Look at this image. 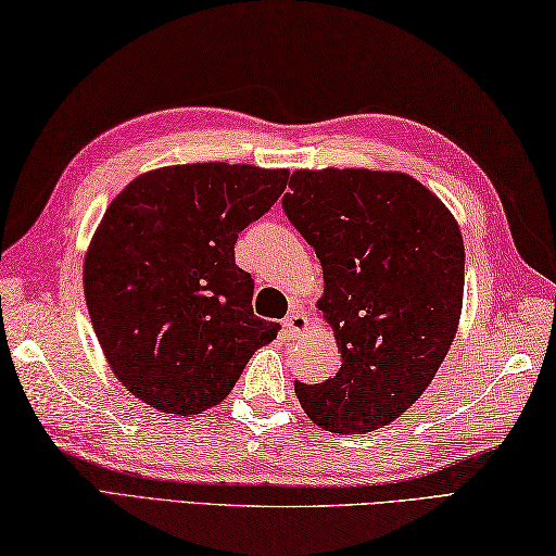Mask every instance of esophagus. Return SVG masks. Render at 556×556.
Returning a JSON list of instances; mask_svg holds the SVG:
<instances>
[{"label":"esophagus","mask_w":556,"mask_h":556,"mask_svg":"<svg viewBox=\"0 0 556 556\" xmlns=\"http://www.w3.org/2000/svg\"><path fill=\"white\" fill-rule=\"evenodd\" d=\"M305 329H308V320H305L303 311L291 308L289 315L285 317V334H287V339H299V337H303Z\"/></svg>","instance_id":"esophagus-1"}]
</instances>
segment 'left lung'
<instances>
[{
	"label": "left lung",
	"instance_id": "8db88e82",
	"mask_svg": "<svg viewBox=\"0 0 556 556\" xmlns=\"http://www.w3.org/2000/svg\"><path fill=\"white\" fill-rule=\"evenodd\" d=\"M281 205L315 248L317 301L341 351L323 384L296 382L308 418L365 434L399 418L432 382L464 303V239L452 212L401 172L299 169Z\"/></svg>",
	"mask_w": 556,
	"mask_h": 556
}]
</instances>
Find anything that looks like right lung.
Masks as SVG:
<instances>
[{
	"instance_id": "add662e5",
	"label": "right lung",
	"mask_w": 556,
	"mask_h": 556,
	"mask_svg": "<svg viewBox=\"0 0 556 556\" xmlns=\"http://www.w3.org/2000/svg\"><path fill=\"white\" fill-rule=\"evenodd\" d=\"M287 181V169L176 164L140 174L104 212L83 265L88 313L110 368L150 408L217 406L277 337L233 245Z\"/></svg>"
}]
</instances>
